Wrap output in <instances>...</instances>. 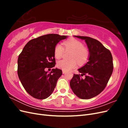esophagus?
Masks as SVG:
<instances>
[{
	"mask_svg": "<svg viewBox=\"0 0 128 128\" xmlns=\"http://www.w3.org/2000/svg\"><path fill=\"white\" fill-rule=\"evenodd\" d=\"M66 72L64 71V70H62V73H63V74H65Z\"/></svg>",
	"mask_w": 128,
	"mask_h": 128,
	"instance_id": "obj_1",
	"label": "esophagus"
}]
</instances>
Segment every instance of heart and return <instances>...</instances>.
Wrapping results in <instances>:
<instances>
[{"label":"heart","instance_id":"b5f03b06","mask_svg":"<svg viewBox=\"0 0 128 128\" xmlns=\"http://www.w3.org/2000/svg\"><path fill=\"white\" fill-rule=\"evenodd\" d=\"M66 50L72 51L70 54V60H62L58 62L57 67L66 72L69 71L77 66V62L80 64H85L90 56L88 49L83 46V44L80 40L75 38L65 41L64 42ZM64 46L58 44L56 45L54 50V54L56 59H60L63 56L64 51Z\"/></svg>","mask_w":128,"mask_h":128}]
</instances>
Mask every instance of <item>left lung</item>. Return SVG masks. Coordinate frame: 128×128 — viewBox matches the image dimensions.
Segmentation results:
<instances>
[{
	"label": "left lung",
	"mask_w": 128,
	"mask_h": 128,
	"mask_svg": "<svg viewBox=\"0 0 128 128\" xmlns=\"http://www.w3.org/2000/svg\"><path fill=\"white\" fill-rule=\"evenodd\" d=\"M84 40L88 45L90 56L88 61L78 69L80 74H74L70 82L73 92L82 99L94 98L100 94L106 86L113 70V57L109 50L96 40L74 36ZM85 75L83 79L81 76Z\"/></svg>",
	"instance_id": "left-lung-1"
}]
</instances>
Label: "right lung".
I'll list each match as a JSON object with an SVG mask.
<instances>
[{"label": "right lung", "instance_id": "1", "mask_svg": "<svg viewBox=\"0 0 128 128\" xmlns=\"http://www.w3.org/2000/svg\"><path fill=\"white\" fill-rule=\"evenodd\" d=\"M66 38L67 36L48 34L34 38L27 42L19 55L18 78L26 91L32 97L44 99L53 92L62 72L56 68L48 73L45 69L55 66L54 48Z\"/></svg>", "mask_w": 128, "mask_h": 128}]
</instances>
